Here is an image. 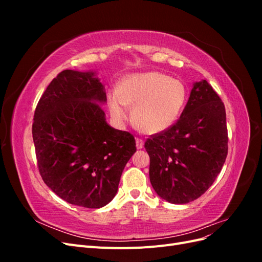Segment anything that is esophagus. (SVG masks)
<instances>
[{"label":"esophagus","mask_w":262,"mask_h":262,"mask_svg":"<svg viewBox=\"0 0 262 262\" xmlns=\"http://www.w3.org/2000/svg\"><path fill=\"white\" fill-rule=\"evenodd\" d=\"M136 142H137V148H139V149L143 148V146H144V142H143V140H141V139H138V138H137Z\"/></svg>","instance_id":"1"}]
</instances>
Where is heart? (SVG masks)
<instances>
[{"label":"heart","mask_w":262,"mask_h":262,"mask_svg":"<svg viewBox=\"0 0 262 262\" xmlns=\"http://www.w3.org/2000/svg\"><path fill=\"white\" fill-rule=\"evenodd\" d=\"M188 97L186 85L161 72H145L123 77L118 91L108 93L109 112L117 121L133 119L145 134H160L176 123Z\"/></svg>","instance_id":"heart-1"}]
</instances>
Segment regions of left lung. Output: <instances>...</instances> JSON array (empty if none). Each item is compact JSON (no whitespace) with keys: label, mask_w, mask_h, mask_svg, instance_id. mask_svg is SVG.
<instances>
[{"label":"left lung","mask_w":262,"mask_h":262,"mask_svg":"<svg viewBox=\"0 0 262 262\" xmlns=\"http://www.w3.org/2000/svg\"><path fill=\"white\" fill-rule=\"evenodd\" d=\"M227 142L224 104L207 81L194 82L179 120L144 144L157 195L173 204L198 199L223 167Z\"/></svg>","instance_id":"8db88e82"}]
</instances>
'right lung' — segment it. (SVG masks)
Listing matches in <instances>:
<instances>
[{"mask_svg":"<svg viewBox=\"0 0 262 262\" xmlns=\"http://www.w3.org/2000/svg\"><path fill=\"white\" fill-rule=\"evenodd\" d=\"M105 85L96 71L64 70L36 108L33 139L45 184L64 201L99 209L112 201L136 140L106 121Z\"/></svg>","mask_w":262,"mask_h":262,"instance_id":"obj_1","label":"right lung"}]
</instances>
